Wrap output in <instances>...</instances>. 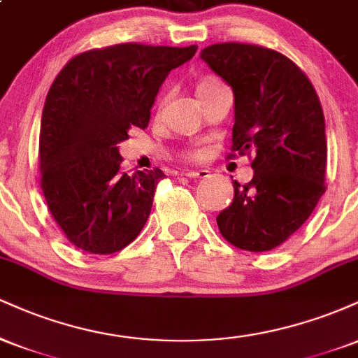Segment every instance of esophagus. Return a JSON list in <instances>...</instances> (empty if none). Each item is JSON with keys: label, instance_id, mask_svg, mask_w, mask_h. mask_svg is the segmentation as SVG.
Wrapping results in <instances>:
<instances>
[{"label": "esophagus", "instance_id": "esophagus-1", "mask_svg": "<svg viewBox=\"0 0 358 358\" xmlns=\"http://www.w3.org/2000/svg\"><path fill=\"white\" fill-rule=\"evenodd\" d=\"M185 176H188V178H208L210 176V171L208 170H188L185 171Z\"/></svg>", "mask_w": 358, "mask_h": 358}]
</instances>
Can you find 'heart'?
Instances as JSON below:
<instances>
[{
    "mask_svg": "<svg viewBox=\"0 0 358 358\" xmlns=\"http://www.w3.org/2000/svg\"><path fill=\"white\" fill-rule=\"evenodd\" d=\"M217 85H220L219 80L212 79V77H205V79L200 80L199 85H196V94H199V96H202V94L208 92V90L215 89ZM192 156L193 158H200V156H202V151H193Z\"/></svg>",
    "mask_w": 358,
    "mask_h": 358,
    "instance_id": "heart-1",
    "label": "heart"
}]
</instances>
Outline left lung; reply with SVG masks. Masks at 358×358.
Segmentation results:
<instances>
[{
    "instance_id": "left-lung-1",
    "label": "left lung",
    "mask_w": 358,
    "mask_h": 358,
    "mask_svg": "<svg viewBox=\"0 0 358 358\" xmlns=\"http://www.w3.org/2000/svg\"><path fill=\"white\" fill-rule=\"evenodd\" d=\"M202 59L234 92L232 151L252 153L248 185L217 215L236 248L264 252L289 239L324 193V116L308 77L282 53L249 43H215Z\"/></svg>"
}]
</instances>
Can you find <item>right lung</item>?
Here are the masks:
<instances>
[{
  "label": "right lung",
  "mask_w": 358,
  "mask_h": 358,
  "mask_svg": "<svg viewBox=\"0 0 358 358\" xmlns=\"http://www.w3.org/2000/svg\"><path fill=\"white\" fill-rule=\"evenodd\" d=\"M190 47L121 43L73 57L47 94L40 124V173L48 210L76 248L124 249L145 227L162 170H121L119 143L148 127L158 90Z\"/></svg>",
  "instance_id": "1"
}]
</instances>
